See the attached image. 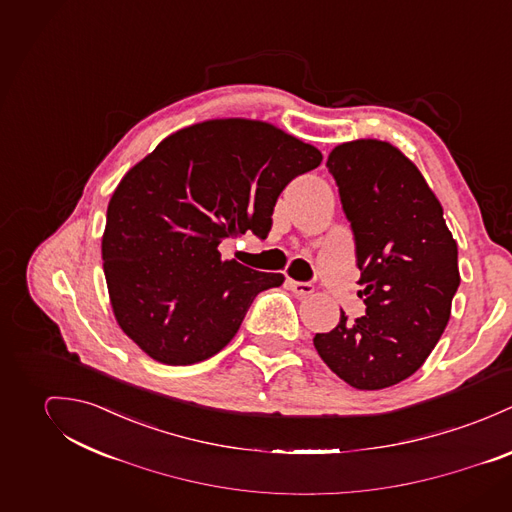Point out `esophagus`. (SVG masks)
I'll return each mask as SVG.
<instances>
[{
  "mask_svg": "<svg viewBox=\"0 0 512 512\" xmlns=\"http://www.w3.org/2000/svg\"><path fill=\"white\" fill-rule=\"evenodd\" d=\"M288 288L296 294V296H308L314 292V284L300 283V281H288Z\"/></svg>",
  "mask_w": 512,
  "mask_h": 512,
  "instance_id": "1",
  "label": "esophagus"
}]
</instances>
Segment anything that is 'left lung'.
Returning a JSON list of instances; mask_svg holds the SVG:
<instances>
[{
  "instance_id": "8db88e82",
  "label": "left lung",
  "mask_w": 512,
  "mask_h": 512,
  "mask_svg": "<svg viewBox=\"0 0 512 512\" xmlns=\"http://www.w3.org/2000/svg\"><path fill=\"white\" fill-rule=\"evenodd\" d=\"M355 237L359 298L353 322L316 334L324 363L359 391L393 387L416 373L442 338L459 286L457 243L422 172L395 145L357 139L326 163Z\"/></svg>"
}]
</instances>
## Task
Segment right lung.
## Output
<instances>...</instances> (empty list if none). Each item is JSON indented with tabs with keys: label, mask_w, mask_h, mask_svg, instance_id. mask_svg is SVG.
<instances>
[{
	"label": "right lung",
	"mask_w": 512,
	"mask_h": 512,
	"mask_svg": "<svg viewBox=\"0 0 512 512\" xmlns=\"http://www.w3.org/2000/svg\"><path fill=\"white\" fill-rule=\"evenodd\" d=\"M322 153L257 119H208L163 139L121 178L102 237L119 328L149 357L192 365L237 334L253 298L281 273L222 261V239H265L284 186Z\"/></svg>",
	"instance_id": "right-lung-1"
}]
</instances>
